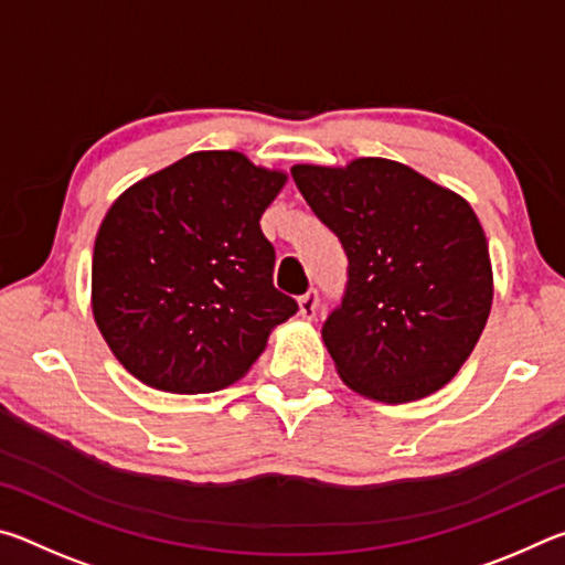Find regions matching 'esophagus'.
Here are the masks:
<instances>
[{
    "label": "esophagus",
    "mask_w": 565,
    "mask_h": 565,
    "mask_svg": "<svg viewBox=\"0 0 565 565\" xmlns=\"http://www.w3.org/2000/svg\"><path fill=\"white\" fill-rule=\"evenodd\" d=\"M317 309H319V291L317 289H309L303 296H299V313L303 319L317 317Z\"/></svg>",
    "instance_id": "obj_1"
}]
</instances>
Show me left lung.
I'll return each mask as SVG.
<instances>
[{
  "instance_id": "left-lung-1",
  "label": "left lung",
  "mask_w": 565,
  "mask_h": 565,
  "mask_svg": "<svg viewBox=\"0 0 565 565\" xmlns=\"http://www.w3.org/2000/svg\"><path fill=\"white\" fill-rule=\"evenodd\" d=\"M306 204L347 252V289L321 327L343 384L406 404L451 381L493 301L489 244L454 191L388 159L296 164Z\"/></svg>"
}]
</instances>
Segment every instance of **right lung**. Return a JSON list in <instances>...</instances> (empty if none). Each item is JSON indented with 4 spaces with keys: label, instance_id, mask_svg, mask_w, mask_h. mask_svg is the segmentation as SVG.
<instances>
[{
    "label": "right lung",
    "instance_id": "add662e5",
    "mask_svg": "<svg viewBox=\"0 0 565 565\" xmlns=\"http://www.w3.org/2000/svg\"><path fill=\"white\" fill-rule=\"evenodd\" d=\"M284 181L238 151H196L111 204L94 242L92 309L131 376L209 394L242 379L299 311L274 286L259 226Z\"/></svg>",
    "mask_w": 565,
    "mask_h": 565
}]
</instances>
